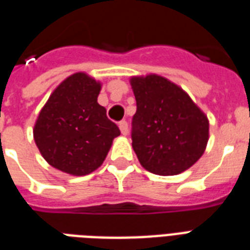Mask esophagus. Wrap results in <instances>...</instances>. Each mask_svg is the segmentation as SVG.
I'll return each instance as SVG.
<instances>
[{
	"mask_svg": "<svg viewBox=\"0 0 250 250\" xmlns=\"http://www.w3.org/2000/svg\"><path fill=\"white\" fill-rule=\"evenodd\" d=\"M119 128H121L122 135H127L128 133V123L125 121L119 122Z\"/></svg>",
	"mask_w": 250,
	"mask_h": 250,
	"instance_id": "34e87169",
	"label": "esophagus"
}]
</instances>
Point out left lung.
Wrapping results in <instances>:
<instances>
[{"mask_svg":"<svg viewBox=\"0 0 250 250\" xmlns=\"http://www.w3.org/2000/svg\"><path fill=\"white\" fill-rule=\"evenodd\" d=\"M136 98L132 148L156 175H178L193 166L209 140V121L188 94L158 75L131 79Z\"/></svg>","mask_w":250,"mask_h":250,"instance_id":"8db88e82","label":"left lung"}]
</instances>
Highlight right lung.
<instances>
[{"label":"right lung","mask_w":250,"mask_h":250,"mask_svg":"<svg viewBox=\"0 0 250 250\" xmlns=\"http://www.w3.org/2000/svg\"><path fill=\"white\" fill-rule=\"evenodd\" d=\"M100 90L93 78L76 72L57 86L39 114L33 128L37 148L49 165L66 174L97 170L121 135L97 102Z\"/></svg>","instance_id":"obj_1"}]
</instances>
